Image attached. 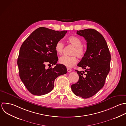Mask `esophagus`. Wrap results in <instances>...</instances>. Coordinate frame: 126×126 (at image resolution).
I'll list each match as a JSON object with an SVG mask.
<instances>
[{
  "label": "esophagus",
  "mask_w": 126,
  "mask_h": 126,
  "mask_svg": "<svg viewBox=\"0 0 126 126\" xmlns=\"http://www.w3.org/2000/svg\"><path fill=\"white\" fill-rule=\"evenodd\" d=\"M67 71H68V72H71L72 71V69H70V68H67Z\"/></svg>",
  "instance_id": "obj_1"
}]
</instances>
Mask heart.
<instances>
[{"instance_id": "1", "label": "heart", "mask_w": 126, "mask_h": 126, "mask_svg": "<svg viewBox=\"0 0 126 126\" xmlns=\"http://www.w3.org/2000/svg\"><path fill=\"white\" fill-rule=\"evenodd\" d=\"M69 43L74 46L71 54L73 55H64L59 58V62L64 66L71 68L74 66L77 62V56L79 58H82L86 52L85 48L82 45V41L79 38L75 36H70L68 38ZM64 44L61 41H58L55 45V50L58 54H62L64 49Z\"/></svg>"}]
</instances>
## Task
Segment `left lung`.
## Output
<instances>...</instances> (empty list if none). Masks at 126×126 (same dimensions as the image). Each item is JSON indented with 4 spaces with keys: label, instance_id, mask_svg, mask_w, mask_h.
Listing matches in <instances>:
<instances>
[{
    "label": "left lung",
    "instance_id": "left-lung-1",
    "mask_svg": "<svg viewBox=\"0 0 126 126\" xmlns=\"http://www.w3.org/2000/svg\"><path fill=\"white\" fill-rule=\"evenodd\" d=\"M77 33L87 42L85 54L78 64L85 71L76 70L79 79L72 85L71 88L76 96L87 99L95 95L104 86L110 71L111 55L104 37L95 29L81 30Z\"/></svg>",
    "mask_w": 126,
    "mask_h": 126
}]
</instances>
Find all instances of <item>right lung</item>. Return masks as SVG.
<instances>
[{
	"instance_id": "1",
	"label": "right lung",
	"mask_w": 126,
	"mask_h": 126,
	"mask_svg": "<svg viewBox=\"0 0 126 126\" xmlns=\"http://www.w3.org/2000/svg\"><path fill=\"white\" fill-rule=\"evenodd\" d=\"M67 32L39 27L21 45L17 61L19 76L32 94L41 96L48 93L53 88L55 79L67 73L65 66L56 64L58 58L55 50L56 43ZM46 63L56 66L47 69Z\"/></svg>"
}]
</instances>
